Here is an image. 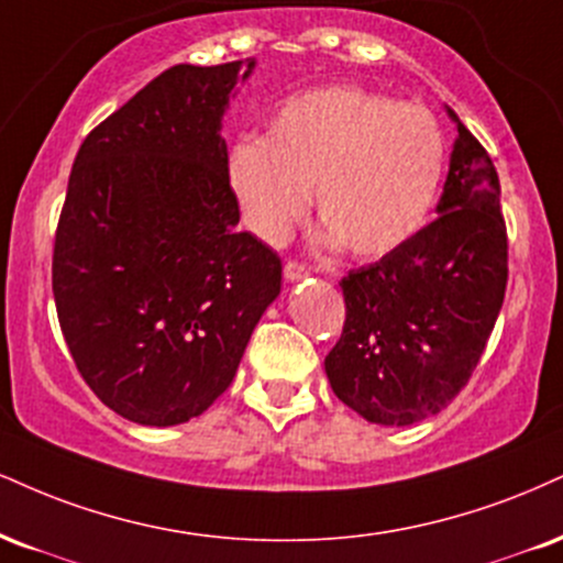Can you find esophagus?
I'll use <instances>...</instances> for the list:
<instances>
[{
	"instance_id": "obj_1",
	"label": "esophagus",
	"mask_w": 563,
	"mask_h": 563,
	"mask_svg": "<svg viewBox=\"0 0 563 563\" xmlns=\"http://www.w3.org/2000/svg\"><path fill=\"white\" fill-rule=\"evenodd\" d=\"M283 275H286V280L296 283V280H303V277L309 275V269L303 267L301 262H286V267H283Z\"/></svg>"
}]
</instances>
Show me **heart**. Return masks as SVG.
I'll use <instances>...</instances> for the list:
<instances>
[{"instance_id":"heart-1","label":"heart","mask_w":563,"mask_h":563,"mask_svg":"<svg viewBox=\"0 0 563 563\" xmlns=\"http://www.w3.org/2000/svg\"><path fill=\"white\" fill-rule=\"evenodd\" d=\"M445 167V135L428 107L362 86H324L277 107L262 139L235 141L228 183L256 239L280 246L309 207L320 241L385 256L428 220Z\"/></svg>"}]
</instances>
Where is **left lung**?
I'll list each match as a JSON object with an SVG mask.
<instances>
[{
    "mask_svg": "<svg viewBox=\"0 0 563 563\" xmlns=\"http://www.w3.org/2000/svg\"><path fill=\"white\" fill-rule=\"evenodd\" d=\"M445 112L459 135L438 220L343 277L346 324L324 356L335 396L385 428L422 422L459 396L509 280L498 173L456 112Z\"/></svg>",
    "mask_w": 563,
    "mask_h": 563,
    "instance_id": "obj_1",
    "label": "left lung"
}]
</instances>
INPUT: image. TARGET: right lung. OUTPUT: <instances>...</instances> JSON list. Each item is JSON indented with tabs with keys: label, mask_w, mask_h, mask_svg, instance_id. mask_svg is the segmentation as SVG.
Masks as SVG:
<instances>
[{
	"label": "right lung",
	"mask_w": 563,
	"mask_h": 563,
	"mask_svg": "<svg viewBox=\"0 0 563 563\" xmlns=\"http://www.w3.org/2000/svg\"><path fill=\"white\" fill-rule=\"evenodd\" d=\"M254 59L175 65L99 123L54 235L59 328L88 388L170 428L228 390L283 264L239 233L222 114Z\"/></svg>",
	"instance_id": "obj_1"
}]
</instances>
